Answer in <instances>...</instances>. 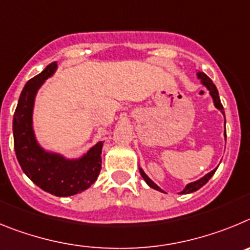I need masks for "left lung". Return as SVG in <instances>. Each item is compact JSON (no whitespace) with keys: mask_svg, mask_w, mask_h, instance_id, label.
<instances>
[{"mask_svg":"<svg viewBox=\"0 0 250 250\" xmlns=\"http://www.w3.org/2000/svg\"><path fill=\"white\" fill-rule=\"evenodd\" d=\"M197 76H198V78L201 80L202 84H203V86H206L207 88H208L209 93H210V96H212V98H213V102H214L215 107H217V108L224 114V108H223V105H222V103H220V98H219V94H218V89H217V87H215L214 83H213V81L210 80V78H209L208 76L206 75V73H203V72H198ZM224 136H226V138H227L226 133H224ZM217 168H215V169H213L212 172H209L208 174L204 175L203 178L198 179V181L193 182V183L187 184L186 188H184V189L181 192L182 194H188V193H193V192H195V190L199 189V188H202V187H203L204 184H206L207 182L209 181V179L212 178V175L214 174L215 170H217ZM139 172H141V175L143 177V179L146 181V183H147L148 186L150 187V188H153V189H156V190H159V192H163V190H162L161 188H159V187L152 181V179L148 178V175L146 174L145 172H143V169H142V168H139Z\"/></svg>","mask_w":250,"mask_h":250,"instance_id":"1","label":"left lung"}]
</instances>
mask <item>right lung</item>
I'll list each match as a JSON object with an SVG mask.
<instances>
[{"label": "right lung", "mask_w": 250, "mask_h": 250, "mask_svg": "<svg viewBox=\"0 0 250 250\" xmlns=\"http://www.w3.org/2000/svg\"><path fill=\"white\" fill-rule=\"evenodd\" d=\"M56 69L57 63L52 62L22 89L13 114V142L22 170L36 186L57 197H69L86 190L97 181L102 168L103 142H98L78 159H66L57 153L46 152L37 143L32 128L36 93Z\"/></svg>", "instance_id": "1"}]
</instances>
